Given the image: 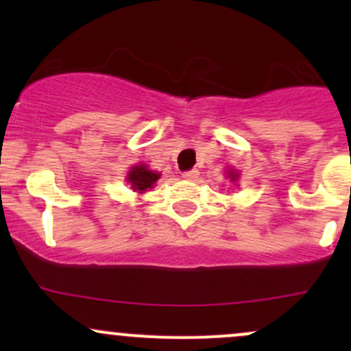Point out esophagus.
I'll use <instances>...</instances> for the list:
<instances>
[{
  "label": "esophagus",
  "mask_w": 351,
  "mask_h": 351,
  "mask_svg": "<svg viewBox=\"0 0 351 351\" xmlns=\"http://www.w3.org/2000/svg\"><path fill=\"white\" fill-rule=\"evenodd\" d=\"M182 176L185 180H195L198 176V169H189V171H183Z\"/></svg>",
  "instance_id": "34e87169"
}]
</instances>
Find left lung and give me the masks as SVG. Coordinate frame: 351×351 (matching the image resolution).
<instances>
[{"label": "left lung", "mask_w": 351, "mask_h": 351, "mask_svg": "<svg viewBox=\"0 0 351 351\" xmlns=\"http://www.w3.org/2000/svg\"><path fill=\"white\" fill-rule=\"evenodd\" d=\"M228 175H229L228 178H231V182H238V175H239L238 171H234V169H229Z\"/></svg>", "instance_id": "8db88e82"}]
</instances>
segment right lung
Returning <instances> with one entry per match:
<instances>
[{"label": "right lung", "mask_w": 351, "mask_h": 351, "mask_svg": "<svg viewBox=\"0 0 351 351\" xmlns=\"http://www.w3.org/2000/svg\"><path fill=\"white\" fill-rule=\"evenodd\" d=\"M159 176H161V173L153 171V169L147 168L146 165H136L130 168L129 173H127L125 180L134 192L146 193L147 190L153 189Z\"/></svg>", "instance_id": "right-lung-1"}]
</instances>
